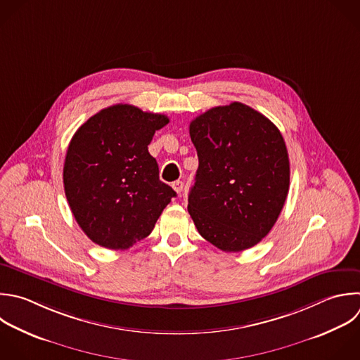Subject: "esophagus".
I'll list each match as a JSON object with an SVG mask.
<instances>
[{
    "label": "esophagus",
    "mask_w": 360,
    "mask_h": 360,
    "mask_svg": "<svg viewBox=\"0 0 360 360\" xmlns=\"http://www.w3.org/2000/svg\"><path fill=\"white\" fill-rule=\"evenodd\" d=\"M172 187H173V190H174L177 194H180V193L183 191V188H184V183L180 181V180H177V181H173Z\"/></svg>",
    "instance_id": "34e87169"
}]
</instances>
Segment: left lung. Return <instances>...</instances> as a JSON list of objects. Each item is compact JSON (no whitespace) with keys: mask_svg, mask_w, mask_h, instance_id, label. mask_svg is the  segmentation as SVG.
Masks as SVG:
<instances>
[{"mask_svg":"<svg viewBox=\"0 0 360 360\" xmlns=\"http://www.w3.org/2000/svg\"><path fill=\"white\" fill-rule=\"evenodd\" d=\"M198 155L188 212L200 235L224 252L259 243L276 224L290 187V163L277 127L231 103L190 124Z\"/></svg>","mask_w":360,"mask_h":360,"instance_id":"1","label":"left lung"}]
</instances>
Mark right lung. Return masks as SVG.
I'll use <instances>...</instances> for the list:
<instances>
[{"label": "right lung", "mask_w": 360, "mask_h": 360, "mask_svg": "<svg viewBox=\"0 0 360 360\" xmlns=\"http://www.w3.org/2000/svg\"><path fill=\"white\" fill-rule=\"evenodd\" d=\"M163 114L129 104L101 110L73 135L63 167L70 210L97 245L124 250L146 238L176 191L148 150Z\"/></svg>", "instance_id": "obj_1"}]
</instances>
